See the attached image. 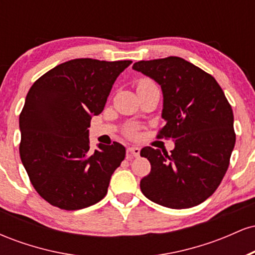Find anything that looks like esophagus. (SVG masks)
I'll use <instances>...</instances> for the list:
<instances>
[{
    "label": "esophagus",
    "instance_id": "34e87169",
    "mask_svg": "<svg viewBox=\"0 0 255 255\" xmlns=\"http://www.w3.org/2000/svg\"><path fill=\"white\" fill-rule=\"evenodd\" d=\"M127 151L133 157H137L140 154V148L136 147V146H130V147H128Z\"/></svg>",
    "mask_w": 255,
    "mask_h": 255
}]
</instances>
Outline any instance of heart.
Masks as SVG:
<instances>
[{"label":"heart","instance_id":"1","mask_svg":"<svg viewBox=\"0 0 255 255\" xmlns=\"http://www.w3.org/2000/svg\"><path fill=\"white\" fill-rule=\"evenodd\" d=\"M148 86H156V85L152 83L151 80H148V79H141V80H139V83H137L136 89H141V87H148ZM127 134L131 137L136 136L137 127H135V126H130V127L127 129Z\"/></svg>","mask_w":255,"mask_h":255}]
</instances>
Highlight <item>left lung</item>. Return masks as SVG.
I'll list each match as a JSON object with an SVG mask.
<instances>
[{"instance_id": "8db88e82", "label": "left lung", "mask_w": 255, "mask_h": 255, "mask_svg": "<svg viewBox=\"0 0 255 255\" xmlns=\"http://www.w3.org/2000/svg\"><path fill=\"white\" fill-rule=\"evenodd\" d=\"M160 85L165 126L157 137L175 141L174 150L146 146L151 171L140 181L146 198L169 209H188L211 197L221 184L235 146L234 114L216 79L181 57L133 64Z\"/></svg>"}]
</instances>
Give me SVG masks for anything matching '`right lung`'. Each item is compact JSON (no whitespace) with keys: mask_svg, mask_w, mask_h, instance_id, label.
<instances>
[{"mask_svg":"<svg viewBox=\"0 0 255 255\" xmlns=\"http://www.w3.org/2000/svg\"><path fill=\"white\" fill-rule=\"evenodd\" d=\"M130 63L75 58L46 72L28 91L19 118L20 158L32 186L52 206L80 210L107 194L126 148L114 142L92 151L87 128Z\"/></svg>","mask_w":255,"mask_h":255,"instance_id":"right-lung-1","label":"right lung"}]
</instances>
